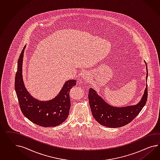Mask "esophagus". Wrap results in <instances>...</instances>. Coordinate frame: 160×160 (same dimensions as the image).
Returning <instances> with one entry per match:
<instances>
[{"label":"esophagus","mask_w":160,"mask_h":160,"mask_svg":"<svg viewBox=\"0 0 160 160\" xmlns=\"http://www.w3.org/2000/svg\"><path fill=\"white\" fill-rule=\"evenodd\" d=\"M82 78H83V79H84L88 80L89 78V77L88 76V75H87L86 74H83V75H82Z\"/></svg>","instance_id":"obj_1"}]
</instances>
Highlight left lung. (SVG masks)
<instances>
[{
  "mask_svg": "<svg viewBox=\"0 0 160 160\" xmlns=\"http://www.w3.org/2000/svg\"><path fill=\"white\" fill-rule=\"evenodd\" d=\"M146 65L147 80L148 70L146 62ZM148 92V84H146L143 96L138 104L131 106L115 107L108 104L97 94L93 89L90 88L88 98L92 115L98 123L103 126L109 128L123 127L131 122L139 114L147 102Z\"/></svg>",
  "mask_w": 160,
  "mask_h": 160,
  "instance_id": "left-lung-1",
  "label": "left lung"
}]
</instances>
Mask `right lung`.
<instances>
[{
  "label": "right lung",
  "mask_w": 160,
  "mask_h": 160,
  "mask_svg": "<svg viewBox=\"0 0 160 160\" xmlns=\"http://www.w3.org/2000/svg\"><path fill=\"white\" fill-rule=\"evenodd\" d=\"M24 48L18 58L15 77V90L21 111L26 118L43 127H56L65 121L70 111V91L76 85V81L69 80L64 83L55 98L42 102L33 98L25 87L22 74V63Z\"/></svg>",
  "instance_id": "add662e5"
}]
</instances>
